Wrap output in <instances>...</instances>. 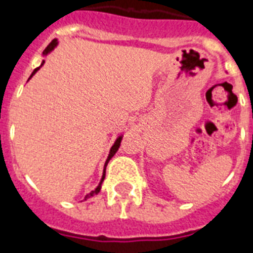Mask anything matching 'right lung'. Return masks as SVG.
<instances>
[{"instance_id": "add662e5", "label": "right lung", "mask_w": 253, "mask_h": 253, "mask_svg": "<svg viewBox=\"0 0 253 253\" xmlns=\"http://www.w3.org/2000/svg\"><path fill=\"white\" fill-rule=\"evenodd\" d=\"M55 45H57V40H52V42H50V44L48 45V46H46V48H45V50H44V54H48L49 52H52L53 49L55 48ZM42 63H44V61H42ZM42 63H41V66H42ZM40 66V67H41ZM40 67H38V69H35L34 70V73L31 74V77H30V79L32 77H34V74L36 73V71H38L39 69H40ZM121 140H122V136H120L118 137V139H117L116 140V143H114V145H113L112 147V149H110V153H109V156H108V160H106V162H105V169H104V174H102V178H101V182H100V184H98L97 187H96V190H93L92 191V192H89V194L87 195V196H85V199H89V198H92V196H94V195H97L98 192H100V190H101V184H102V182H104V178H105V170H106V165H108V162L110 161V159H112L113 156L116 155V152L118 151V148H120V145H121Z\"/></svg>"}]
</instances>
